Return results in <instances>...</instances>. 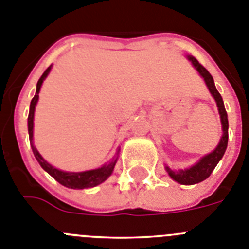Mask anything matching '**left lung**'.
Here are the masks:
<instances>
[{
  "mask_svg": "<svg viewBox=\"0 0 249 249\" xmlns=\"http://www.w3.org/2000/svg\"><path fill=\"white\" fill-rule=\"evenodd\" d=\"M188 59L192 61V64L194 65V68L198 70V72L204 77V81L208 86L209 91L211 94L214 96L215 101H217V107L218 110H219V115H220V122H222V127H223V135L220 138V142L218 144L217 148L212 151L211 154L205 155L200 159L196 165H193L189 169L184 170H179V172H174V170L166 168L169 176L172 177L173 179L180 184L185 185H192L196 184L199 181H203L204 179L208 178L212 174V172L214 170V168L217 166L218 161L222 159V157L224 155V151L227 149V144H228V118H227V111L224 109V104L223 99L220 96V94L218 92V90L215 89L214 85V80L212 77V75L209 73V71L203 66V65L199 64V61L193 57V56H188Z\"/></svg>",
  "mask_w": 249,
  "mask_h": 249,
  "instance_id": "8db88e82",
  "label": "left lung"
}]
</instances>
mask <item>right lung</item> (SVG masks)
Returning <instances> with one entry per match:
<instances>
[{
    "instance_id": "obj_1",
    "label": "right lung",
    "mask_w": 249,
    "mask_h": 249,
    "mask_svg": "<svg viewBox=\"0 0 249 249\" xmlns=\"http://www.w3.org/2000/svg\"><path fill=\"white\" fill-rule=\"evenodd\" d=\"M50 69L51 66L45 70V72L42 73V76L38 79L37 86H36V94L32 98L31 104H30V112H29V135H30V142H32V137H34V114H35V107L37 104L38 100V92H40V89L42 83H44L45 77L47 76V73L50 72ZM32 151H34L35 158L37 159V161L40 163V165L49 173L50 176L53 177V179L59 181L60 184L65 185V187L71 188V189H84V188H91L96 187L100 183H103L104 180H107V177L110 176L114 170V166H115L116 159L112 160L111 163H109L107 165H104L99 169L95 170H88V172H81V173H68L62 172V170L56 169L53 166L50 165L44 158L41 157L40 153L37 151V149L35 148L34 144H32Z\"/></svg>"
}]
</instances>
